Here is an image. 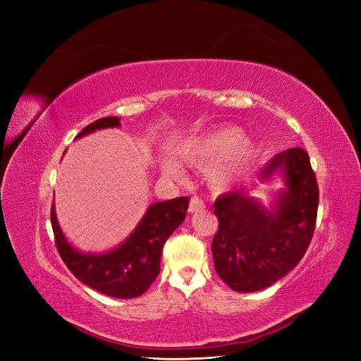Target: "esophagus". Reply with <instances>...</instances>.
I'll return each mask as SVG.
<instances>
[{"label":"esophagus","mask_w":361,"mask_h":361,"mask_svg":"<svg viewBox=\"0 0 361 361\" xmlns=\"http://www.w3.org/2000/svg\"><path fill=\"white\" fill-rule=\"evenodd\" d=\"M202 209H204L203 200L199 199V197H192L191 202H190V206H188V212H190V214H194V212H199V211H202Z\"/></svg>","instance_id":"1"}]
</instances>
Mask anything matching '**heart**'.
I'll return each instance as SVG.
<instances>
[{"instance_id": "heart-1", "label": "heart", "mask_w": 361, "mask_h": 361, "mask_svg": "<svg viewBox=\"0 0 361 361\" xmlns=\"http://www.w3.org/2000/svg\"><path fill=\"white\" fill-rule=\"evenodd\" d=\"M255 152L253 141L243 138V133L238 128L227 126L185 141L178 149V157L199 167L207 163L204 167L207 183L216 191H224L247 171ZM162 170L171 178L180 174L179 166L174 162H166Z\"/></svg>"}]
</instances>
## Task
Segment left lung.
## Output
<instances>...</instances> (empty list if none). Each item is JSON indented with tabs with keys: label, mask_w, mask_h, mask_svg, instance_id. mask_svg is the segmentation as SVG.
<instances>
[{
	"label": "left lung",
	"mask_w": 361,
	"mask_h": 361,
	"mask_svg": "<svg viewBox=\"0 0 361 361\" xmlns=\"http://www.w3.org/2000/svg\"><path fill=\"white\" fill-rule=\"evenodd\" d=\"M280 174L285 188L271 209L248 188L223 194L214 203L218 232L212 241L216 274L236 292L262 290L298 265L310 245L319 191L307 152L292 147L276 155L257 174Z\"/></svg>",
	"instance_id": "1"
}]
</instances>
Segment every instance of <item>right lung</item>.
Masks as SVG:
<instances>
[{
	"mask_svg": "<svg viewBox=\"0 0 361 361\" xmlns=\"http://www.w3.org/2000/svg\"><path fill=\"white\" fill-rule=\"evenodd\" d=\"M118 117H104L85 126L76 138L97 129L118 128ZM190 197H178L150 204L134 232L118 247L105 253H82L63 235L56 206L51 223L56 245L64 264L84 285L113 298H137L143 295L159 274L162 247L187 216Z\"/></svg>",
	"mask_w": 361,
	"mask_h": 361,
	"instance_id": "right-lung-1",
	"label": "right lung"
}]
</instances>
